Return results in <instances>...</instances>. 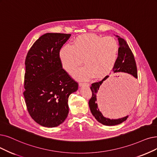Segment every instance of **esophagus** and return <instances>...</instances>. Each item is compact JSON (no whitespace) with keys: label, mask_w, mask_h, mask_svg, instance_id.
<instances>
[{"label":"esophagus","mask_w":157,"mask_h":157,"mask_svg":"<svg viewBox=\"0 0 157 157\" xmlns=\"http://www.w3.org/2000/svg\"><path fill=\"white\" fill-rule=\"evenodd\" d=\"M78 86L80 87H82V86H89L90 84L88 83H79Z\"/></svg>","instance_id":"obj_1"}]
</instances>
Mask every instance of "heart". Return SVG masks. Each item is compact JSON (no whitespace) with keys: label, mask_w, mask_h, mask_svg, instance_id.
<instances>
[{"label":"heart","mask_w":157,"mask_h":157,"mask_svg":"<svg viewBox=\"0 0 157 157\" xmlns=\"http://www.w3.org/2000/svg\"><path fill=\"white\" fill-rule=\"evenodd\" d=\"M118 52V43L113 37L88 33L75 38L73 46L62 47L59 57L62 67L69 73L76 70L83 59L85 66L75 71L73 76L86 80L93 76L98 78L109 73L115 64Z\"/></svg>","instance_id":"heart-1"}]
</instances>
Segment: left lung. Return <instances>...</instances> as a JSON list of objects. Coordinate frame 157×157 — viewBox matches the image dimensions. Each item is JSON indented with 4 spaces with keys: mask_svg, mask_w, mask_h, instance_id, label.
<instances>
[{
    "mask_svg": "<svg viewBox=\"0 0 157 157\" xmlns=\"http://www.w3.org/2000/svg\"><path fill=\"white\" fill-rule=\"evenodd\" d=\"M118 40V57L116 60L115 64L112 70V72L113 73H126L134 78H137V70L136 62L133 54L129 48L128 43L124 39L121 38L118 35H115ZM109 77V75H107L103 80L98 82L93 83L91 86V90L92 91V97L89 101V106L92 115L95 117L96 120L105 126H115V125L120 124L127 120L128 115L117 118V119H110L109 118L105 117L102 113L99 110V108L97 102V95L98 91L99 90L100 86L102 85L104 80H105ZM130 91H126L125 93L121 94L119 95H114L109 97L108 102L110 103L111 105H113L115 108L124 107L125 105L128 104L131 95Z\"/></svg>",
    "mask_w": 157,
    "mask_h": 157,
    "instance_id": "left-lung-1",
    "label": "left lung"
}]
</instances>
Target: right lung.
Wrapping results in <instances>:
<instances>
[{
  "instance_id": "add662e5",
  "label": "right lung",
  "mask_w": 157,
  "mask_h": 157,
  "mask_svg": "<svg viewBox=\"0 0 157 157\" xmlns=\"http://www.w3.org/2000/svg\"><path fill=\"white\" fill-rule=\"evenodd\" d=\"M71 34L48 33L40 36L27 54L24 96L30 116L40 126L54 128L69 113L68 98L78 84L62 69L60 49Z\"/></svg>"
}]
</instances>
